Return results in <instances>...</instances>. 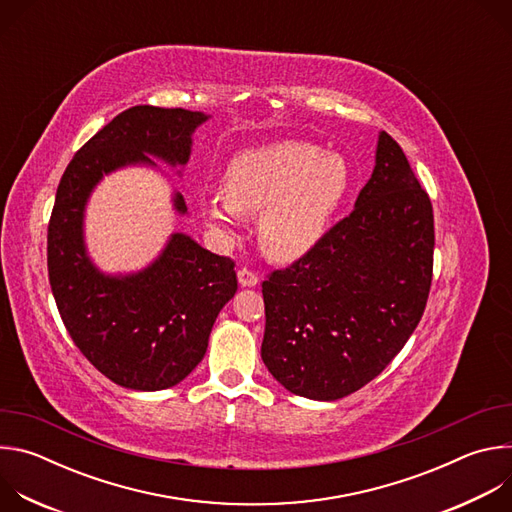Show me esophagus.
I'll return each instance as SVG.
<instances>
[{
  "instance_id": "obj_1",
  "label": "esophagus",
  "mask_w": 512,
  "mask_h": 512,
  "mask_svg": "<svg viewBox=\"0 0 512 512\" xmlns=\"http://www.w3.org/2000/svg\"><path fill=\"white\" fill-rule=\"evenodd\" d=\"M237 279H239L241 287H255L259 283V277L253 271H249V269H239L237 271Z\"/></svg>"
}]
</instances>
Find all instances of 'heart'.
Returning <instances> with one entry per match:
<instances>
[{
    "label": "heart",
    "instance_id": "1",
    "mask_svg": "<svg viewBox=\"0 0 512 512\" xmlns=\"http://www.w3.org/2000/svg\"><path fill=\"white\" fill-rule=\"evenodd\" d=\"M350 182L342 156L306 141H275L235 156L223 178V196L204 200L200 216L218 239L231 241L239 214H259L261 251L291 263L326 237Z\"/></svg>",
    "mask_w": 512,
    "mask_h": 512
}]
</instances>
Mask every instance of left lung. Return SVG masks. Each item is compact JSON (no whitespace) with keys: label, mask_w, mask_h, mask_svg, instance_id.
I'll return each instance as SVG.
<instances>
[{"label":"left lung","mask_w":512,"mask_h":512,"mask_svg":"<svg viewBox=\"0 0 512 512\" xmlns=\"http://www.w3.org/2000/svg\"><path fill=\"white\" fill-rule=\"evenodd\" d=\"M433 210L399 143L379 133L354 210L314 251L263 281L261 358L289 393L342 399L385 371L431 285Z\"/></svg>","instance_id":"obj_1"}]
</instances>
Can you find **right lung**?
<instances>
[{
	"mask_svg": "<svg viewBox=\"0 0 512 512\" xmlns=\"http://www.w3.org/2000/svg\"><path fill=\"white\" fill-rule=\"evenodd\" d=\"M210 115L139 105L119 113L75 154L56 190L48 225V277L60 318L79 350L115 385L162 391L182 383L204 358L214 320L235 296V263L186 233H172L137 271H103L91 257L85 216L105 176L148 168L172 178L192 154V135ZM172 208H188L172 190Z\"/></svg>",
	"mask_w": 512,
	"mask_h": 512,
	"instance_id": "1",
	"label": "right lung"
}]
</instances>
